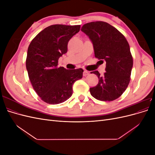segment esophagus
Instances as JSON below:
<instances>
[{
  "label": "esophagus",
  "mask_w": 155,
  "mask_h": 155,
  "mask_svg": "<svg viewBox=\"0 0 155 155\" xmlns=\"http://www.w3.org/2000/svg\"><path fill=\"white\" fill-rule=\"evenodd\" d=\"M89 74V72L87 71V70H85V71L83 72V76H87Z\"/></svg>",
  "instance_id": "obj_1"
}]
</instances>
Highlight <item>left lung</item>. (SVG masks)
Wrapping results in <instances>:
<instances>
[{
    "label": "left lung",
    "mask_w": 155,
    "mask_h": 155,
    "mask_svg": "<svg viewBox=\"0 0 155 155\" xmlns=\"http://www.w3.org/2000/svg\"><path fill=\"white\" fill-rule=\"evenodd\" d=\"M81 30L91 40L95 57L106 61V72L102 76L97 70L91 72L99 79L97 85L90 88L91 94L100 101H113L125 92L130 82L133 60L128 42L116 28L105 22L87 23Z\"/></svg>",
    "instance_id": "8db88e82"
}]
</instances>
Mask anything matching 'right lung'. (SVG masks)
Segmentation results:
<instances>
[{"label":"right lung","instance_id":"right-lung-1","mask_svg":"<svg viewBox=\"0 0 155 155\" xmlns=\"http://www.w3.org/2000/svg\"><path fill=\"white\" fill-rule=\"evenodd\" d=\"M80 26L51 25L39 32L28 48L26 66L30 82L41 99L48 104L69 99L73 84L83 77L82 68L58 67L59 58L67 52L68 41Z\"/></svg>","mask_w":155,"mask_h":155}]
</instances>
